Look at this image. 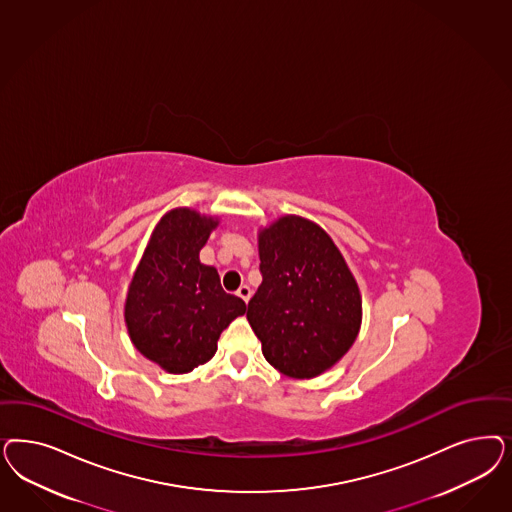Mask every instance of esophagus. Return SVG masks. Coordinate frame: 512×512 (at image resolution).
Segmentation results:
<instances>
[{
  "mask_svg": "<svg viewBox=\"0 0 512 512\" xmlns=\"http://www.w3.org/2000/svg\"><path fill=\"white\" fill-rule=\"evenodd\" d=\"M237 296L241 297L245 303H248V299L252 296V292H250V288H248L247 284H243V286L237 290Z\"/></svg>",
  "mask_w": 512,
  "mask_h": 512,
  "instance_id": "34e87169",
  "label": "esophagus"
}]
</instances>
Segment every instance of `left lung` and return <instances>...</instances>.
I'll use <instances>...</instances> for the list:
<instances>
[{"label": "left lung", "mask_w": 512, "mask_h": 512, "mask_svg": "<svg viewBox=\"0 0 512 512\" xmlns=\"http://www.w3.org/2000/svg\"><path fill=\"white\" fill-rule=\"evenodd\" d=\"M262 284L247 318L265 360L290 379L339 362L362 326V296L330 235L307 218L281 216L258 233Z\"/></svg>", "instance_id": "8db88e82"}]
</instances>
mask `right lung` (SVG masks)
<instances>
[{
    "instance_id": "1",
    "label": "right lung",
    "mask_w": 512,
    "mask_h": 512,
    "mask_svg": "<svg viewBox=\"0 0 512 512\" xmlns=\"http://www.w3.org/2000/svg\"><path fill=\"white\" fill-rule=\"evenodd\" d=\"M216 226L215 216L186 207L165 213L133 273L124 305L130 339L167 373L209 362L220 333L247 313L241 297L222 290L215 267L199 262Z\"/></svg>"
}]
</instances>
